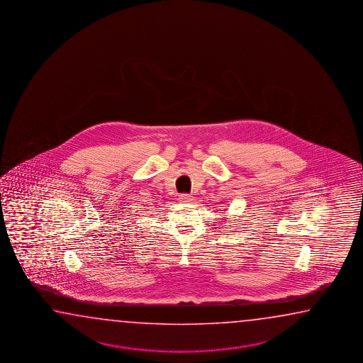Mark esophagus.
Segmentation results:
<instances>
[{
	"label": "esophagus",
	"instance_id": "1",
	"mask_svg": "<svg viewBox=\"0 0 363 363\" xmlns=\"http://www.w3.org/2000/svg\"><path fill=\"white\" fill-rule=\"evenodd\" d=\"M192 199V196L191 194H186V193H183V194H180L179 196V201L180 202H183V203H185V202H189Z\"/></svg>",
	"mask_w": 363,
	"mask_h": 363
}]
</instances>
